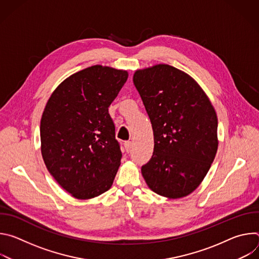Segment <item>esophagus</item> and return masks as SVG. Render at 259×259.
<instances>
[{
    "mask_svg": "<svg viewBox=\"0 0 259 259\" xmlns=\"http://www.w3.org/2000/svg\"><path fill=\"white\" fill-rule=\"evenodd\" d=\"M124 147H125V151L127 153H129L131 151V149H132V142L131 141H125L124 142Z\"/></svg>",
    "mask_w": 259,
    "mask_h": 259,
    "instance_id": "34e87169",
    "label": "esophagus"
}]
</instances>
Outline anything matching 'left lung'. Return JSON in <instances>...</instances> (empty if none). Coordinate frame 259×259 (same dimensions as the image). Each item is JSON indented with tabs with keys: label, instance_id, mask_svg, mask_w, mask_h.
<instances>
[{
	"label": "left lung",
	"instance_id": "left-lung-1",
	"mask_svg": "<svg viewBox=\"0 0 259 259\" xmlns=\"http://www.w3.org/2000/svg\"><path fill=\"white\" fill-rule=\"evenodd\" d=\"M133 83L150 117L154 153L141 167L156 194L179 199L192 194L214 161L217 116L208 96L187 72L168 64L137 69Z\"/></svg>",
	"mask_w": 259,
	"mask_h": 259
}]
</instances>
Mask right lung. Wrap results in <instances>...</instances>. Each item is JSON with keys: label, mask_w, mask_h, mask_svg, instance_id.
Returning <instances> with one entry per match:
<instances>
[{"label": "right lung", "mask_w": 259, "mask_h": 259, "mask_svg": "<svg viewBox=\"0 0 259 259\" xmlns=\"http://www.w3.org/2000/svg\"><path fill=\"white\" fill-rule=\"evenodd\" d=\"M128 71L93 65L66 78L48 99L41 119V152L59 186L80 200L112 187L122 153L108 106Z\"/></svg>", "instance_id": "1"}]
</instances>
